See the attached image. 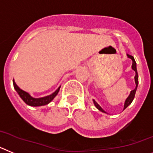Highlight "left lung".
Returning a JSON list of instances; mask_svg holds the SVG:
<instances>
[{
    "label": "left lung",
    "mask_w": 153,
    "mask_h": 153,
    "mask_svg": "<svg viewBox=\"0 0 153 153\" xmlns=\"http://www.w3.org/2000/svg\"><path fill=\"white\" fill-rule=\"evenodd\" d=\"M127 56H128V58H130V59H132V69H133L134 71H135V88L134 90H132L131 92H130V95H128V97L126 99V102H125V104H124V109H126L127 107H128V105H129L131 103H132V102L133 101L134 98H135V92H136V89H137V87H138V83H139V76H138V72H137V68H136V62H135V59H134L133 56H132V55H130V54H127ZM93 102H94V104H95V107H96L99 110V111H102V112H104V113H106L105 111H104V110L102 109V107H101L100 105H99L98 103H97L96 102H95L94 99H93ZM123 109V110H124Z\"/></svg>",
    "instance_id": "8db88e82"
}]
</instances>
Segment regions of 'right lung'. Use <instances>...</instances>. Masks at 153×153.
<instances>
[{"label": "right lung", "mask_w": 153, "mask_h": 153, "mask_svg": "<svg viewBox=\"0 0 153 153\" xmlns=\"http://www.w3.org/2000/svg\"><path fill=\"white\" fill-rule=\"evenodd\" d=\"M13 84H14V88H15V90L17 91V92L18 93V95H20V97L22 99V100H23L26 104L30 106H42L48 105L54 99V97L58 95V91H59V89H60L61 88L60 86V87L58 88V89L54 91V93H52L51 95H48V96L45 97H42V98L35 99V98H33V97L30 96L27 92L25 91L24 90L21 89V88L16 85L14 79H13Z\"/></svg>", "instance_id": "1"}]
</instances>
